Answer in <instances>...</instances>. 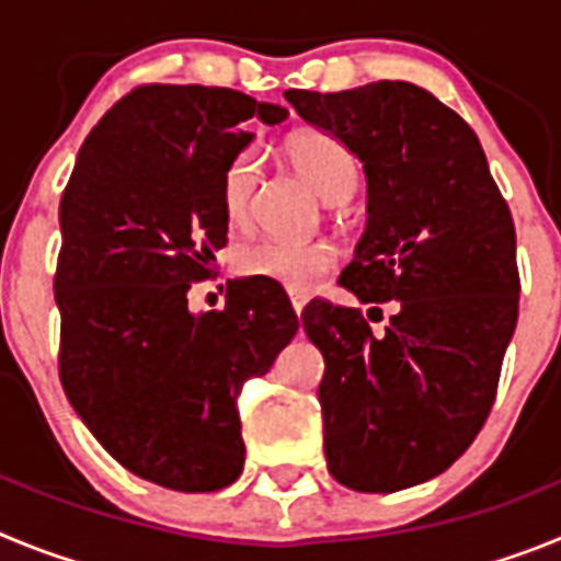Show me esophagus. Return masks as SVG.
Returning a JSON list of instances; mask_svg holds the SVG:
<instances>
[{"instance_id": "34e87169", "label": "esophagus", "mask_w": 561, "mask_h": 561, "mask_svg": "<svg viewBox=\"0 0 561 561\" xmlns=\"http://www.w3.org/2000/svg\"><path fill=\"white\" fill-rule=\"evenodd\" d=\"M289 300H291V309H295V314H300V311L306 309V304H309V297H306L304 291H289Z\"/></svg>"}]
</instances>
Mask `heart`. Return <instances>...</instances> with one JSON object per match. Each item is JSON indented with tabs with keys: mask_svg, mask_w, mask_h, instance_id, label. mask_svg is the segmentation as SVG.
I'll return each mask as SVG.
<instances>
[{
	"mask_svg": "<svg viewBox=\"0 0 561 561\" xmlns=\"http://www.w3.org/2000/svg\"><path fill=\"white\" fill-rule=\"evenodd\" d=\"M286 157L295 171L314 187L323 202H345L359 185V165L348 146L317 128L295 131L286 140ZM257 165L255 153H238L221 176V207L230 225H247L255 199ZM336 264V252L320 241H284L257 238L238 250L236 266L247 277H264L289 291H306Z\"/></svg>",
	"mask_w": 561,
	"mask_h": 561,
	"instance_id": "heart-1",
	"label": "heart"
}]
</instances>
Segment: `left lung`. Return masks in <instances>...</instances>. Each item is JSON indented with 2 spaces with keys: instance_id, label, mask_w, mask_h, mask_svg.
<instances>
[{
  "instance_id": "8db88e82",
  "label": "left lung",
  "mask_w": 561,
  "mask_h": 561,
  "mask_svg": "<svg viewBox=\"0 0 561 561\" xmlns=\"http://www.w3.org/2000/svg\"><path fill=\"white\" fill-rule=\"evenodd\" d=\"M286 101L368 180V225L340 284L362 304L399 300L381 334L359 309L306 306L325 359L329 472L354 492H399L449 469L492 410L519 304L512 210L478 134L427 89L376 81Z\"/></svg>"
}]
</instances>
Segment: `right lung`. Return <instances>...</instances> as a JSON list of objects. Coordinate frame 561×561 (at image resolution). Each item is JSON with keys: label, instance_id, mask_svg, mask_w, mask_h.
Segmentation results:
<instances>
[{"label": "right lung", "instance_id": "obj_1", "mask_svg": "<svg viewBox=\"0 0 561 561\" xmlns=\"http://www.w3.org/2000/svg\"><path fill=\"white\" fill-rule=\"evenodd\" d=\"M286 117L236 89L137 87L89 131L61 196L64 393L117 463L173 492L241 474L238 393L297 334L270 280H230L221 311L187 309L227 244V165L252 123Z\"/></svg>", "mask_w": 561, "mask_h": 561}]
</instances>
